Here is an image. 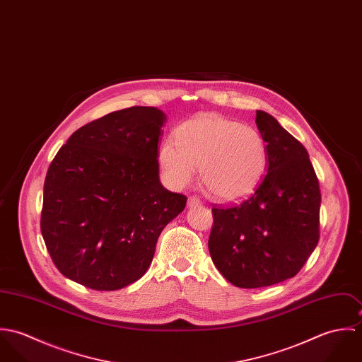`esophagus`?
Listing matches in <instances>:
<instances>
[{"instance_id":"obj_1","label":"esophagus","mask_w":362,"mask_h":362,"mask_svg":"<svg viewBox=\"0 0 362 362\" xmlns=\"http://www.w3.org/2000/svg\"><path fill=\"white\" fill-rule=\"evenodd\" d=\"M201 205V199L195 198V197H189L188 198V207H197Z\"/></svg>"}]
</instances>
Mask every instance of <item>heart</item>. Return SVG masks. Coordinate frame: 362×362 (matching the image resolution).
<instances>
[{
    "label": "heart",
    "mask_w": 362,
    "mask_h": 362,
    "mask_svg": "<svg viewBox=\"0 0 362 362\" xmlns=\"http://www.w3.org/2000/svg\"><path fill=\"white\" fill-rule=\"evenodd\" d=\"M158 164L173 188L191 184L201 170L210 197L221 202L248 198L266 175L269 146L257 128L217 114L188 119L174 131V141L160 145Z\"/></svg>",
    "instance_id": "obj_1"
}]
</instances>
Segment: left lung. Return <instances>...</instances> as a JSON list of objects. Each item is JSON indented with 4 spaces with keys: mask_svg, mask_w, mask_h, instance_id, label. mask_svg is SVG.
I'll list each match as a JSON object with an SVG mask.
<instances>
[{
    "mask_svg": "<svg viewBox=\"0 0 362 362\" xmlns=\"http://www.w3.org/2000/svg\"><path fill=\"white\" fill-rule=\"evenodd\" d=\"M269 167L251 197L213 207L209 252L235 287L258 288L294 277L319 241L320 191L307 149L274 117L258 110Z\"/></svg>",
    "mask_w": 362,
    "mask_h": 362,
    "instance_id": "1",
    "label": "left lung"
}]
</instances>
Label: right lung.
Returning <instances> with one entry per match:
<instances>
[{"label":"right lung","mask_w":362,"mask_h":362,"mask_svg":"<svg viewBox=\"0 0 362 362\" xmlns=\"http://www.w3.org/2000/svg\"><path fill=\"white\" fill-rule=\"evenodd\" d=\"M165 114L156 107L110 112L75 131L45 181L42 234L57 269L85 287L112 291L141 279L163 228L187 198L158 177Z\"/></svg>","instance_id":"add662e5"}]
</instances>
